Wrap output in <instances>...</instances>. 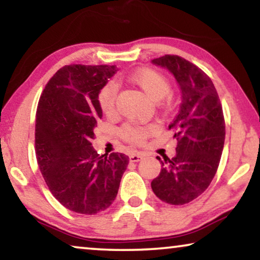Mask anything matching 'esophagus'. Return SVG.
<instances>
[{"mask_svg": "<svg viewBox=\"0 0 260 260\" xmlns=\"http://www.w3.org/2000/svg\"><path fill=\"white\" fill-rule=\"evenodd\" d=\"M142 157H143V155H142L141 152H134V154H131L129 156V159H130V162H138V161H141Z\"/></svg>", "mask_w": 260, "mask_h": 260, "instance_id": "esophagus-1", "label": "esophagus"}]
</instances>
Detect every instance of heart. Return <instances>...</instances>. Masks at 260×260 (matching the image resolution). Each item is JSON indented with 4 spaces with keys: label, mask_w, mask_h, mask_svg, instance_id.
Wrapping results in <instances>:
<instances>
[{
    "label": "heart",
    "mask_w": 260,
    "mask_h": 260,
    "mask_svg": "<svg viewBox=\"0 0 260 260\" xmlns=\"http://www.w3.org/2000/svg\"><path fill=\"white\" fill-rule=\"evenodd\" d=\"M129 80L154 102H159L170 91V84L167 78L157 71L151 69H141L131 74ZM117 86L115 83H108L102 88L98 95L99 106L102 111L110 115L115 110ZM154 133L152 126H131L125 125L120 130V135L131 143H143L149 135Z\"/></svg>",
    "instance_id": "b5f03b06"
}]
</instances>
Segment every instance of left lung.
<instances>
[{
    "label": "left lung",
    "instance_id": "1",
    "mask_svg": "<svg viewBox=\"0 0 260 260\" xmlns=\"http://www.w3.org/2000/svg\"><path fill=\"white\" fill-rule=\"evenodd\" d=\"M151 62L168 70L181 90L179 113L169 125L176 131V155L156 157L162 168L151 188L159 200L184 205L207 189L219 167L225 143L222 106L214 84L194 63L177 55Z\"/></svg>",
    "mask_w": 260,
    "mask_h": 260
}]
</instances>
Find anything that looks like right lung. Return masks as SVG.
Masks as SVG:
<instances>
[{"label": "right lung", "mask_w": 260, "mask_h": 260, "mask_svg": "<svg viewBox=\"0 0 260 260\" xmlns=\"http://www.w3.org/2000/svg\"><path fill=\"white\" fill-rule=\"evenodd\" d=\"M116 66L69 65L46 85L35 120L39 168L62 206L97 214L112 205L129 158L120 152L99 156L91 141L103 117L98 95Z\"/></svg>", "instance_id": "right-lung-1"}]
</instances>
